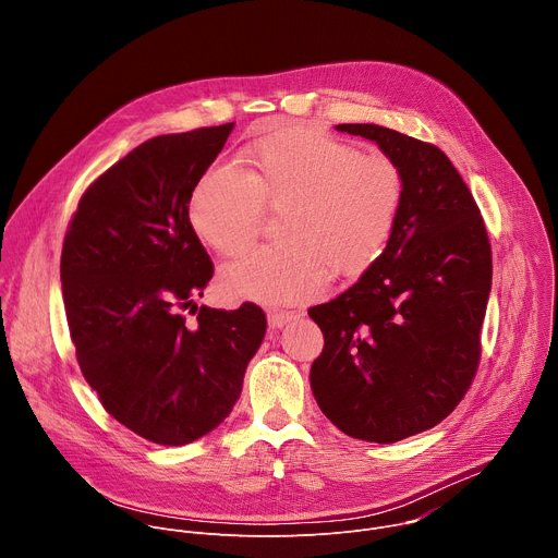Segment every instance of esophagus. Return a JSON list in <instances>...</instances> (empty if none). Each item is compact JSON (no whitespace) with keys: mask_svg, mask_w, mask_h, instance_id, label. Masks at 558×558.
Instances as JSON below:
<instances>
[{"mask_svg":"<svg viewBox=\"0 0 558 558\" xmlns=\"http://www.w3.org/2000/svg\"><path fill=\"white\" fill-rule=\"evenodd\" d=\"M295 317L293 311H269L267 313V325L269 329H282L284 325H289Z\"/></svg>","mask_w":558,"mask_h":558,"instance_id":"34e87169","label":"esophagus"}]
</instances>
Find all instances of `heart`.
<instances>
[{
  "mask_svg": "<svg viewBox=\"0 0 558 558\" xmlns=\"http://www.w3.org/2000/svg\"><path fill=\"white\" fill-rule=\"evenodd\" d=\"M250 172L211 166L190 196V222L222 256L245 252L265 207L282 209L276 247H260L222 269L231 298L293 304L323 295L340 274L366 271L386 250L404 201V174L384 154L311 128L258 138Z\"/></svg>",
  "mask_w": 558,
  "mask_h": 558,
  "instance_id": "obj_1",
  "label": "heart"
}]
</instances>
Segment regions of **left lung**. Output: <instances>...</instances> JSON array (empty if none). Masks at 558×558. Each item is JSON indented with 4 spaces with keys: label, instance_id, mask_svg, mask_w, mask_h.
I'll return each instance as SVG.
<instances>
[{
    "label": "left lung",
    "instance_id": "obj_1",
    "mask_svg": "<svg viewBox=\"0 0 558 558\" xmlns=\"http://www.w3.org/2000/svg\"><path fill=\"white\" fill-rule=\"evenodd\" d=\"M336 130L375 141L400 166L404 201L384 254L342 295L308 308L325 336L311 390L349 437L392 444L437 426L470 388L493 252L480 207L439 147L375 123Z\"/></svg>",
    "mask_w": 558,
    "mask_h": 558
}]
</instances>
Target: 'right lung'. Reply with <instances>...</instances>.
I'll list each match as a JSON object with an SVG mask.
<instances>
[{"instance_id":"add662e5","label":"right lung","mask_w":558,"mask_h":558,"mask_svg":"<svg viewBox=\"0 0 558 558\" xmlns=\"http://www.w3.org/2000/svg\"><path fill=\"white\" fill-rule=\"evenodd\" d=\"M233 123L154 136L78 201L61 252L76 362L104 409L138 437L183 446L214 430L243 390L267 317L245 302L198 306L214 276L190 196ZM197 320L190 326L182 311Z\"/></svg>"}]
</instances>
